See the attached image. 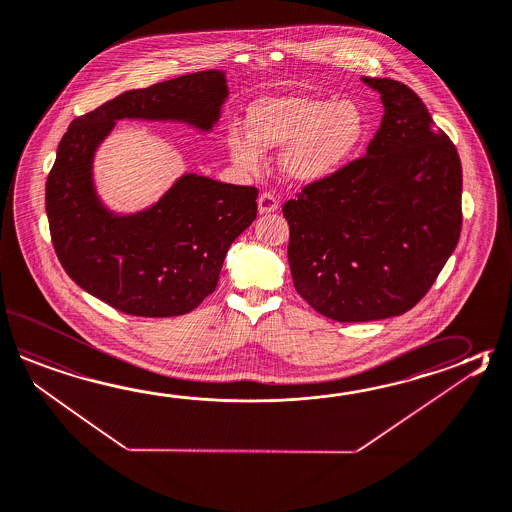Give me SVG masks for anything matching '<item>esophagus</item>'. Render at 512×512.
Here are the masks:
<instances>
[{
  "mask_svg": "<svg viewBox=\"0 0 512 512\" xmlns=\"http://www.w3.org/2000/svg\"><path fill=\"white\" fill-rule=\"evenodd\" d=\"M257 204H259V213H273V211H277V208H279V200L275 199V195L268 193V191H264V193L259 195Z\"/></svg>",
  "mask_w": 512,
  "mask_h": 512,
  "instance_id": "1",
  "label": "esophagus"
}]
</instances>
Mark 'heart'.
I'll return each instance as SVG.
<instances>
[{"instance_id":"1","label":"heart","mask_w":512,"mask_h":512,"mask_svg":"<svg viewBox=\"0 0 512 512\" xmlns=\"http://www.w3.org/2000/svg\"><path fill=\"white\" fill-rule=\"evenodd\" d=\"M250 133L233 127L231 158L244 169L262 164L264 149L283 147L281 166L288 177L312 184L332 177L348 164L368 135V120L354 100L315 96L261 98L248 111Z\"/></svg>"}]
</instances>
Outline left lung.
<instances>
[{
    "instance_id": "1",
    "label": "left lung",
    "mask_w": 512,
    "mask_h": 512,
    "mask_svg": "<svg viewBox=\"0 0 512 512\" xmlns=\"http://www.w3.org/2000/svg\"><path fill=\"white\" fill-rule=\"evenodd\" d=\"M385 115L366 155L282 206L295 290L339 323L379 321L425 297L461 231V162L418 94L361 78Z\"/></svg>"
}]
</instances>
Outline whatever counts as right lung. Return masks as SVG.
Segmentation results:
<instances>
[{"label":"right lung","mask_w":512,"mask_h":512,"mask_svg":"<svg viewBox=\"0 0 512 512\" xmlns=\"http://www.w3.org/2000/svg\"><path fill=\"white\" fill-rule=\"evenodd\" d=\"M228 98L220 71L118 94L71 122L45 186L54 251L85 292L136 317L184 315L215 292L233 240L257 217V188L188 173L151 208L116 215L98 199L93 158L116 120H173L211 131Z\"/></svg>","instance_id":"add662e5"}]
</instances>
